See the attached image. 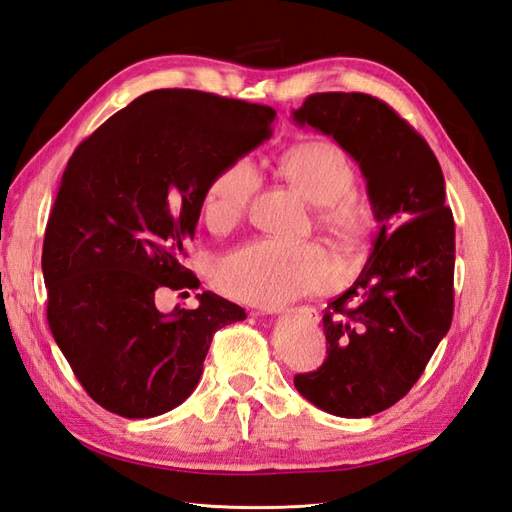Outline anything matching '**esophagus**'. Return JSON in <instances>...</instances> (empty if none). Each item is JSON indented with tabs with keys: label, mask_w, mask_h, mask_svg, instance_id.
Masks as SVG:
<instances>
[{
	"label": "esophagus",
	"mask_w": 512,
	"mask_h": 512,
	"mask_svg": "<svg viewBox=\"0 0 512 512\" xmlns=\"http://www.w3.org/2000/svg\"><path fill=\"white\" fill-rule=\"evenodd\" d=\"M286 314H290V316H301L303 320H307L309 324H316L318 320H320V316H318V312L314 307H297V309H288Z\"/></svg>",
	"instance_id": "esophagus-1"
}]
</instances>
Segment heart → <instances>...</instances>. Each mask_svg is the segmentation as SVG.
Here are the masks:
<instances>
[{
	"instance_id": "obj_1",
	"label": "heart",
	"mask_w": 512,
	"mask_h": 512,
	"mask_svg": "<svg viewBox=\"0 0 512 512\" xmlns=\"http://www.w3.org/2000/svg\"><path fill=\"white\" fill-rule=\"evenodd\" d=\"M280 173L294 190L318 207V224L344 247H354L369 226V211L352 194L354 170L344 151L329 141H307L286 149ZM258 190L256 166L239 158L226 164L209 183L203 213L209 226L228 228L250 207ZM333 262L314 243L247 241L228 252L215 271L228 297L260 307H277L309 292L327 288Z\"/></svg>"
}]
</instances>
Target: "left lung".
<instances>
[{
	"mask_svg": "<svg viewBox=\"0 0 512 512\" xmlns=\"http://www.w3.org/2000/svg\"><path fill=\"white\" fill-rule=\"evenodd\" d=\"M292 119L359 164L378 222L361 275L322 316L327 361L294 386L324 412L365 418L412 389L451 329L455 222L444 175L425 138L378 98L314 94Z\"/></svg>",
	"mask_w": 512,
	"mask_h": 512,
	"instance_id": "left-lung-1",
	"label": "left lung"
}]
</instances>
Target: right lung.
Segmentation results:
<instances>
[{"mask_svg": "<svg viewBox=\"0 0 512 512\" xmlns=\"http://www.w3.org/2000/svg\"><path fill=\"white\" fill-rule=\"evenodd\" d=\"M271 106L194 89L138 96L83 141L44 232L46 318L89 397L126 418L177 408L203 374L213 333L245 320L215 292L196 309L156 307L198 288L185 247L211 179L271 134Z\"/></svg>", "mask_w": 512, "mask_h": 512, "instance_id": "1", "label": "right lung"}]
</instances>
